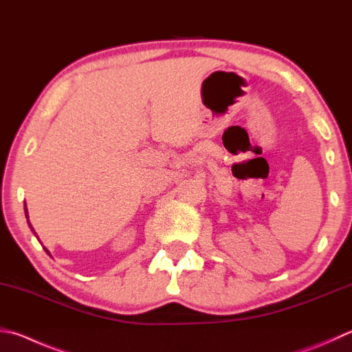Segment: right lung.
I'll return each mask as SVG.
<instances>
[{
    "mask_svg": "<svg viewBox=\"0 0 352 352\" xmlns=\"http://www.w3.org/2000/svg\"><path fill=\"white\" fill-rule=\"evenodd\" d=\"M24 210H25V219H28V223H29V228L32 229V232H34V234H35V237H38V235H36V232H35V229H34V228H32V225H30V221H29V215H28V208H25ZM44 249H46V248H44ZM46 252L49 254V251H47V249H46Z\"/></svg>",
    "mask_w": 352,
    "mask_h": 352,
    "instance_id": "right-lung-1",
    "label": "right lung"
}]
</instances>
